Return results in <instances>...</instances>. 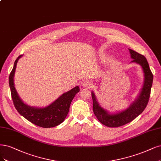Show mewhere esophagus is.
<instances>
[{"label":"esophagus","mask_w":161,"mask_h":161,"mask_svg":"<svg viewBox=\"0 0 161 161\" xmlns=\"http://www.w3.org/2000/svg\"><path fill=\"white\" fill-rule=\"evenodd\" d=\"M83 86L85 87L91 88L92 86V83L89 80H86L85 82H83Z\"/></svg>","instance_id":"obj_1"}]
</instances>
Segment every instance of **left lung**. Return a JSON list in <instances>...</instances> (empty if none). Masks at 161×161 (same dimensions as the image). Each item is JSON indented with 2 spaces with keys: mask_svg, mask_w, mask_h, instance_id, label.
<instances>
[{
  "mask_svg": "<svg viewBox=\"0 0 161 161\" xmlns=\"http://www.w3.org/2000/svg\"><path fill=\"white\" fill-rule=\"evenodd\" d=\"M129 51L131 54V58H133L132 62L141 65L145 73V82H144L143 88L136 101L124 111L110 114L98 104L95 94L92 92L91 95L92 98L94 114L103 125L108 127H114V128L119 127L133 120L145 109L150 98L153 75L149 68L147 60L143 55L135 51L129 49Z\"/></svg>",
  "mask_w": 161,
  "mask_h": 161,
  "instance_id": "obj_1",
  "label": "left lung"
}]
</instances>
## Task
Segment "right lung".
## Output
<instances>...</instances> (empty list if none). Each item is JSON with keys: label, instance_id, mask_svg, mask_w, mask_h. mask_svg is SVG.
<instances>
[{"label": "right lung", "instance_id": "1", "mask_svg": "<svg viewBox=\"0 0 161 161\" xmlns=\"http://www.w3.org/2000/svg\"><path fill=\"white\" fill-rule=\"evenodd\" d=\"M22 55L16 59L13 69L9 75V86L11 97L16 110L23 116L34 125L42 128H51L60 125L64 121L69 111L70 103L77 92L79 87L76 86L73 89L64 93L57 100L45 108H34L29 107L23 103L19 98L14 86V75L16 64Z\"/></svg>", "mask_w": 161, "mask_h": 161}]
</instances>
